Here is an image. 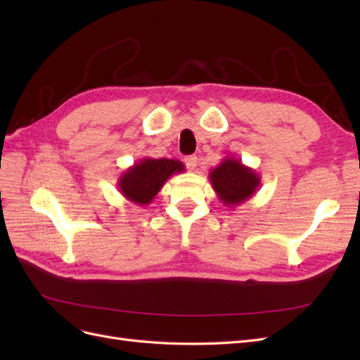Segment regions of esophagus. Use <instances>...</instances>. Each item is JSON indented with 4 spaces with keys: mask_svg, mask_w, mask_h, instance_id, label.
<instances>
[{
    "mask_svg": "<svg viewBox=\"0 0 360 360\" xmlns=\"http://www.w3.org/2000/svg\"><path fill=\"white\" fill-rule=\"evenodd\" d=\"M184 163H186V167H188L189 171H193L195 168H197V165H198V158L195 156V155L186 156V158H184Z\"/></svg>",
    "mask_w": 360,
    "mask_h": 360,
    "instance_id": "34e87169",
    "label": "esophagus"
}]
</instances>
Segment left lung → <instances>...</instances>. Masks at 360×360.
Instances as JSON below:
<instances>
[{"mask_svg":"<svg viewBox=\"0 0 360 360\" xmlns=\"http://www.w3.org/2000/svg\"><path fill=\"white\" fill-rule=\"evenodd\" d=\"M209 179L217 198L228 209L240 205L252 198V195L259 189V174L243 165L242 160L234 156L225 158L216 168L210 169Z\"/></svg>","mask_w":360,"mask_h":360,"instance_id":"8db88e82","label":"left lung"}]
</instances>
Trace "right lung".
Returning <instances> with one entry per match:
<instances>
[{"label": "right lung", "mask_w": 360, "mask_h": 360, "mask_svg": "<svg viewBox=\"0 0 360 360\" xmlns=\"http://www.w3.org/2000/svg\"><path fill=\"white\" fill-rule=\"evenodd\" d=\"M183 171L184 165L177 159L143 158L120 176L117 188L126 200L148 205L153 202L167 180Z\"/></svg>", "instance_id": "obj_1"}]
</instances>
